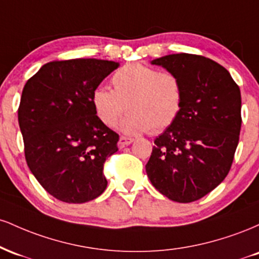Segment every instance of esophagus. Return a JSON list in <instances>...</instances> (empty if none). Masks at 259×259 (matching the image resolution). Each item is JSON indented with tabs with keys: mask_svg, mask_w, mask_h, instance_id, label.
<instances>
[{
	"mask_svg": "<svg viewBox=\"0 0 259 259\" xmlns=\"http://www.w3.org/2000/svg\"><path fill=\"white\" fill-rule=\"evenodd\" d=\"M133 141H134V139H132V138H126V136H120L119 141H118V146H119V148H123V147L127 146V145L132 144Z\"/></svg>",
	"mask_w": 259,
	"mask_h": 259,
	"instance_id": "obj_1",
	"label": "esophagus"
}]
</instances>
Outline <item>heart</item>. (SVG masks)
Instances as JSON below:
<instances>
[{"mask_svg":"<svg viewBox=\"0 0 259 259\" xmlns=\"http://www.w3.org/2000/svg\"><path fill=\"white\" fill-rule=\"evenodd\" d=\"M112 85L113 90L97 88L92 92V106L107 126H114L127 109L129 113L119 125L124 134L163 132L183 111V85L174 73L130 63L114 73Z\"/></svg>","mask_w":259,"mask_h":259,"instance_id":"b5f03b06","label":"heart"}]
</instances>
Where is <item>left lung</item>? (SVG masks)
Wrapping results in <instances>:
<instances>
[{
    "instance_id": "obj_1",
    "label": "left lung",
    "mask_w": 259,
    "mask_h": 259,
    "mask_svg": "<svg viewBox=\"0 0 259 259\" xmlns=\"http://www.w3.org/2000/svg\"><path fill=\"white\" fill-rule=\"evenodd\" d=\"M179 76V118L154 140L146 173L157 191L189 203L225 179L239 144L241 94L230 73L203 56L178 53L151 61Z\"/></svg>"
}]
</instances>
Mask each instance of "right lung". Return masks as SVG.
<instances>
[{"mask_svg": "<svg viewBox=\"0 0 259 259\" xmlns=\"http://www.w3.org/2000/svg\"><path fill=\"white\" fill-rule=\"evenodd\" d=\"M118 67L94 58L50 62L23 89L18 121L26 163L59 201L85 203L106 190L103 163L119 135L99 119L92 92Z\"/></svg>", "mask_w": 259, "mask_h": 259, "instance_id": "right-lung-1", "label": "right lung"}]
</instances>
